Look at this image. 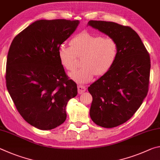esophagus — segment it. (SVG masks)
Here are the masks:
<instances>
[{
  "label": "esophagus",
  "instance_id": "esophagus-1",
  "mask_svg": "<svg viewBox=\"0 0 160 160\" xmlns=\"http://www.w3.org/2000/svg\"><path fill=\"white\" fill-rule=\"evenodd\" d=\"M78 94H82L84 92L86 91V88L82 85H78Z\"/></svg>",
  "mask_w": 160,
  "mask_h": 160
}]
</instances>
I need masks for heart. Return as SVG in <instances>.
Segmentation results:
<instances>
[{"label":"heart","mask_w":160,"mask_h":160,"mask_svg":"<svg viewBox=\"0 0 160 160\" xmlns=\"http://www.w3.org/2000/svg\"><path fill=\"white\" fill-rule=\"evenodd\" d=\"M70 47L62 44L58 48L61 64L68 71L77 67L78 58H82L83 67L70 74L71 79L80 84L90 82L94 75L106 74L115 63L118 47L115 39L89 32H81L72 38Z\"/></svg>","instance_id":"obj_1"}]
</instances>
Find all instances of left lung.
<instances>
[{
  "label": "left lung",
  "mask_w": 160,
  "mask_h": 160,
  "mask_svg": "<svg viewBox=\"0 0 160 160\" xmlns=\"http://www.w3.org/2000/svg\"><path fill=\"white\" fill-rule=\"evenodd\" d=\"M118 44L115 63L88 88L92 96L90 115L94 123L113 128L129 120L147 96L150 58L140 37L128 26L90 20L88 24Z\"/></svg>",
  "instance_id": "8db88e82"
}]
</instances>
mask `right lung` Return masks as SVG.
Instances as JSON below:
<instances>
[{
    "label": "right lung",
    "mask_w": 160,
    "mask_h": 160,
    "mask_svg": "<svg viewBox=\"0 0 160 160\" xmlns=\"http://www.w3.org/2000/svg\"><path fill=\"white\" fill-rule=\"evenodd\" d=\"M79 23L64 19L37 20L10 45L8 91L22 117L35 128L51 130L61 125L68 102L78 94L76 83L67 76L57 52Z\"/></svg>",
    "instance_id": "add662e5"
}]
</instances>
